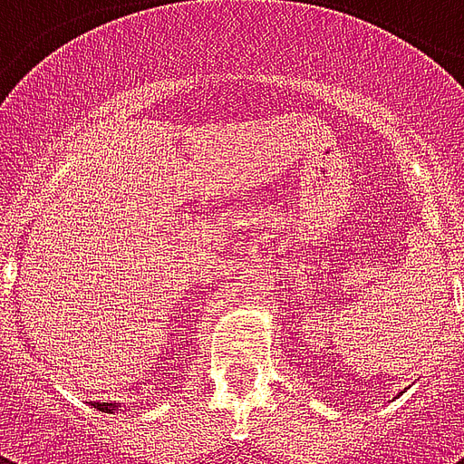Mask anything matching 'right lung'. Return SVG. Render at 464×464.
<instances>
[{
    "mask_svg": "<svg viewBox=\"0 0 464 464\" xmlns=\"http://www.w3.org/2000/svg\"><path fill=\"white\" fill-rule=\"evenodd\" d=\"M96 410H102V412H114V410L121 408V402H96Z\"/></svg>",
    "mask_w": 464,
    "mask_h": 464,
    "instance_id": "right-lung-1",
    "label": "right lung"
}]
</instances>
